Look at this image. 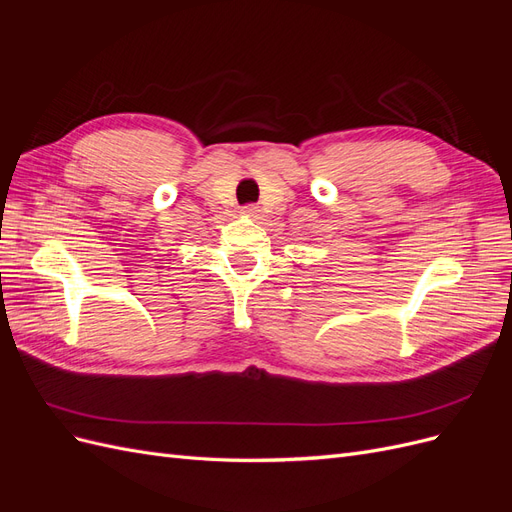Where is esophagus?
Segmentation results:
<instances>
[{"mask_svg": "<svg viewBox=\"0 0 512 512\" xmlns=\"http://www.w3.org/2000/svg\"><path fill=\"white\" fill-rule=\"evenodd\" d=\"M243 213L247 215V218H252V220H256V218H258V215H260V209H258L256 205H245V207H243Z\"/></svg>", "mask_w": 512, "mask_h": 512, "instance_id": "obj_1", "label": "esophagus"}]
</instances>
